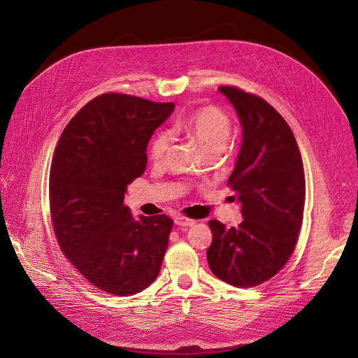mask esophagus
<instances>
[{
  "label": "esophagus",
  "mask_w": 358,
  "mask_h": 358,
  "mask_svg": "<svg viewBox=\"0 0 358 358\" xmlns=\"http://www.w3.org/2000/svg\"><path fill=\"white\" fill-rule=\"evenodd\" d=\"M174 224L178 225V227H192L195 224V221L189 220V218H185V217H176Z\"/></svg>",
  "instance_id": "esophagus-1"
}]
</instances>
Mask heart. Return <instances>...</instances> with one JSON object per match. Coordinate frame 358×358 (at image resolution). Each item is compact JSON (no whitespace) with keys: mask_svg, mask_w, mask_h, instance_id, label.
<instances>
[{"mask_svg":"<svg viewBox=\"0 0 358 358\" xmlns=\"http://www.w3.org/2000/svg\"><path fill=\"white\" fill-rule=\"evenodd\" d=\"M176 131L184 133L198 143V145L208 156H217L221 152L231 137L232 124L229 117L215 106H207L195 110L174 126ZM170 133L160 131L150 143V157L155 162H162L170 147Z\"/></svg>","mask_w":358,"mask_h":358,"instance_id":"heart-1","label":"heart"}]
</instances>
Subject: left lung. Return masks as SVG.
Listing matches in <instances>:
<instances>
[{
    "label": "left lung",
    "mask_w": 358,
    "mask_h": 358,
    "mask_svg": "<svg viewBox=\"0 0 358 358\" xmlns=\"http://www.w3.org/2000/svg\"><path fill=\"white\" fill-rule=\"evenodd\" d=\"M218 90L234 106L242 143L228 180L242 222L227 228L208 222L213 273L236 287L258 286L275 276L293 253L301 228L304 171L296 138L285 119L259 96L238 87Z\"/></svg>",
    "instance_id": "8db88e82"
}]
</instances>
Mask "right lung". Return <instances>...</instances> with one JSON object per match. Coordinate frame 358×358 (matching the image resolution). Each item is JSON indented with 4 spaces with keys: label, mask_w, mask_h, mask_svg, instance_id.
Segmentation results:
<instances>
[{
    "label": "right lung",
    "mask_w": 358,
    "mask_h": 358,
    "mask_svg": "<svg viewBox=\"0 0 358 358\" xmlns=\"http://www.w3.org/2000/svg\"><path fill=\"white\" fill-rule=\"evenodd\" d=\"M174 103L105 93L65 127L50 167L49 203L57 239L96 287L129 296L160 273L173 220L133 217L127 185L143 176L147 145Z\"/></svg>",
    "instance_id": "add662e5"
}]
</instances>
